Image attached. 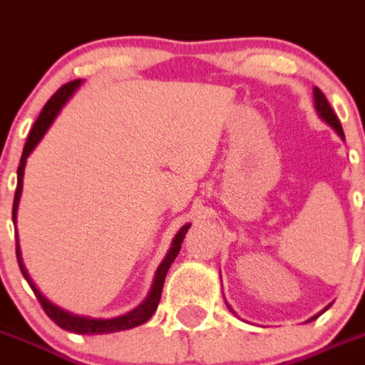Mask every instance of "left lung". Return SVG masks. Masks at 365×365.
<instances>
[{
    "label": "left lung",
    "instance_id": "obj_1",
    "mask_svg": "<svg viewBox=\"0 0 365 365\" xmlns=\"http://www.w3.org/2000/svg\"><path fill=\"white\" fill-rule=\"evenodd\" d=\"M313 101H315V111H317V115H319V118H322V120H324L326 124L329 125V128L335 129L336 135H339L340 138H342V140H344L346 136H344L342 125H340V122H339V118H336V115L333 113V110H331V106H329L328 98L324 97V93H322V91L319 90V88H313ZM227 306H229V304H227ZM329 306H331V304L326 306V308L322 309V312H326V309H328ZM229 309H230V312H234V309L230 308V306H229ZM321 313H317V315H313L312 319H308V322L309 321H315L317 317L321 315Z\"/></svg>",
    "mask_w": 365,
    "mask_h": 365
}]
</instances>
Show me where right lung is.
I'll list each match as a JSON object with an SVG mask.
<instances>
[{"label": "right lung", "instance_id": "add662e5", "mask_svg": "<svg viewBox=\"0 0 365 365\" xmlns=\"http://www.w3.org/2000/svg\"><path fill=\"white\" fill-rule=\"evenodd\" d=\"M83 84V79H75L71 83L64 84L63 88L57 90V93L52 95L46 104H44L43 111L37 117L36 124L32 125V131H30L29 138H26L25 149H23L21 160H19V167H18V187H16V194H14V205H12V221L16 225L18 221V207H19V200H21V192H23V176H25V165H26V158L30 156V153L36 149V145L39 144L41 138L44 136V133L48 131L50 125L53 124V120L57 118V115L61 113L63 110V106L66 104L68 101L71 98V95L75 93V90ZM190 229V223L183 225L182 229L176 232L175 240H173L171 248L167 250L165 257L160 263V267L156 268L155 279H153L151 290H149L148 297L140 302V304L136 306L135 309L131 312L124 313V315L113 317V319H95V317H84V315H75V313L68 312V309L61 308V306L53 304L52 301L44 297L43 294L39 292L34 281L30 279L29 272H26L25 264H23V257H21V248H19V237L16 234V255H18V263H19V270H21L23 277L26 279V282L30 284L32 292L36 294L37 301L41 302L43 306L44 313L56 322L59 328L66 329V331L77 333V335H102V333H115V331H122V329H131L136 328V326L144 324L148 322L149 319L153 317V313L156 312L158 308L160 297H162V288H163V281H165V275L171 268L173 261L176 259V255H178L180 248H182L183 237H185L187 230Z\"/></svg>", "mask_w": 365, "mask_h": 365}]
</instances>
